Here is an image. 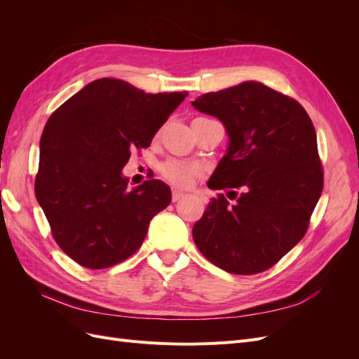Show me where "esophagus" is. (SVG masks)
I'll return each mask as SVG.
<instances>
[{
    "mask_svg": "<svg viewBox=\"0 0 359 359\" xmlns=\"http://www.w3.org/2000/svg\"><path fill=\"white\" fill-rule=\"evenodd\" d=\"M184 196H186V194H184L181 190H178V189H172V201H173V202H177V201L182 199Z\"/></svg>",
    "mask_w": 359,
    "mask_h": 359,
    "instance_id": "1",
    "label": "esophagus"
}]
</instances>
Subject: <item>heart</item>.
<instances>
[{
    "label": "heart",
    "mask_w": 359,
    "mask_h": 359,
    "mask_svg": "<svg viewBox=\"0 0 359 359\" xmlns=\"http://www.w3.org/2000/svg\"><path fill=\"white\" fill-rule=\"evenodd\" d=\"M161 173L163 177L172 184H175V186L187 187L199 175V169L196 166L189 165V163L170 160L166 165H163Z\"/></svg>",
    "instance_id": "obj_1"
}]
</instances>
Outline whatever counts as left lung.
<instances>
[{"label":"left lung","mask_w":359,"mask_h":359,"mask_svg":"<svg viewBox=\"0 0 359 359\" xmlns=\"http://www.w3.org/2000/svg\"><path fill=\"white\" fill-rule=\"evenodd\" d=\"M231 137L208 187L219 193L193 226L211 264L253 276L274 266L306 235L323 190L314 126L289 95L259 82L206 93L193 102Z\"/></svg>","instance_id":"8db88e82"}]
</instances>
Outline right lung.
I'll list each match as a JSON object with an SVG mask.
<instances>
[{
    "instance_id": "obj_1",
    "label": "right lung",
    "mask_w": 359,
    "mask_h": 359,
    "mask_svg": "<svg viewBox=\"0 0 359 359\" xmlns=\"http://www.w3.org/2000/svg\"><path fill=\"white\" fill-rule=\"evenodd\" d=\"M187 93L147 94L97 79L64 102L43 128L36 198L60 248L81 266L103 269L142 245L170 189L151 180L130 190L123 168L149 147Z\"/></svg>"
}]
</instances>
